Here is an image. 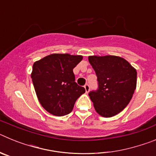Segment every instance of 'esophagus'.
Here are the masks:
<instances>
[{"instance_id":"obj_1","label":"esophagus","mask_w":156,"mask_h":156,"mask_svg":"<svg viewBox=\"0 0 156 156\" xmlns=\"http://www.w3.org/2000/svg\"><path fill=\"white\" fill-rule=\"evenodd\" d=\"M84 88H85V90H86L87 93H88V92H89V90H90V85L85 84L84 85Z\"/></svg>"}]
</instances>
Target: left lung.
I'll list each match as a JSON object with an SVG mask.
<instances>
[{
  "mask_svg": "<svg viewBox=\"0 0 156 156\" xmlns=\"http://www.w3.org/2000/svg\"><path fill=\"white\" fill-rule=\"evenodd\" d=\"M88 60L98 77V87L89 92L95 110L103 117L114 116L131 100L137 85V71L118 56H90Z\"/></svg>",
  "mask_w": 156,
  "mask_h": 156,
  "instance_id": "8db88e82",
  "label": "left lung"
}]
</instances>
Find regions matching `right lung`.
<instances>
[{"mask_svg": "<svg viewBox=\"0 0 156 156\" xmlns=\"http://www.w3.org/2000/svg\"><path fill=\"white\" fill-rule=\"evenodd\" d=\"M81 55L52 54L34 62L31 78L40 103L56 116L70 113L85 89L75 82L73 69Z\"/></svg>", "mask_w": 156, "mask_h": 156, "instance_id": "1", "label": "right lung"}]
</instances>
